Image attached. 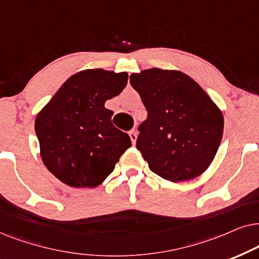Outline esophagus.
<instances>
[{"label": "esophagus", "instance_id": "34e87169", "mask_svg": "<svg viewBox=\"0 0 259 259\" xmlns=\"http://www.w3.org/2000/svg\"><path fill=\"white\" fill-rule=\"evenodd\" d=\"M129 136H130V140H132L133 144H135L136 140H137V133L135 132V130H133V132L129 133Z\"/></svg>", "mask_w": 259, "mask_h": 259}]
</instances>
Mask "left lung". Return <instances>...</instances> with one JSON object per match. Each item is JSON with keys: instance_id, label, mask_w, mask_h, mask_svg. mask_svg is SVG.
Instances as JSON below:
<instances>
[{"instance_id": "left-lung-1", "label": "left lung", "mask_w": 259, "mask_h": 259, "mask_svg": "<svg viewBox=\"0 0 259 259\" xmlns=\"http://www.w3.org/2000/svg\"><path fill=\"white\" fill-rule=\"evenodd\" d=\"M148 117L136 147L151 171L164 180L198 178L214 160L224 117L198 82L178 70L149 68L130 75Z\"/></svg>"}]
</instances>
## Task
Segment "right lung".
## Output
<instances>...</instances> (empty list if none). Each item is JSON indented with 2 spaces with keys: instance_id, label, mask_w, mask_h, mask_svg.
<instances>
[{
  "instance_id": "1",
  "label": "right lung",
  "mask_w": 259,
  "mask_h": 259,
  "mask_svg": "<svg viewBox=\"0 0 259 259\" xmlns=\"http://www.w3.org/2000/svg\"><path fill=\"white\" fill-rule=\"evenodd\" d=\"M127 73L89 68L71 75L35 119L40 156L55 178L74 188L97 187L132 140L111 123L104 104L126 86Z\"/></svg>"
}]
</instances>
